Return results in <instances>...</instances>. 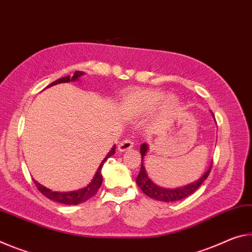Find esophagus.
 I'll return each instance as SVG.
<instances>
[{
  "mask_svg": "<svg viewBox=\"0 0 252 252\" xmlns=\"http://www.w3.org/2000/svg\"><path fill=\"white\" fill-rule=\"evenodd\" d=\"M134 147V143L129 141V139H125V141H123L121 144L118 145V151L119 152H126V151H129L130 148Z\"/></svg>",
  "mask_w": 252,
  "mask_h": 252,
  "instance_id": "34e87169",
  "label": "esophagus"
}]
</instances>
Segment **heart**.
Here are the masks:
<instances>
[{"mask_svg": "<svg viewBox=\"0 0 252 252\" xmlns=\"http://www.w3.org/2000/svg\"><path fill=\"white\" fill-rule=\"evenodd\" d=\"M158 107V119L151 128L156 130L174 118L181 109V101L175 94H165L158 89H135L125 93L121 98V110L128 118L148 116Z\"/></svg>", "mask_w": 252, "mask_h": 252, "instance_id": "b5f03b06", "label": "heart"}]
</instances>
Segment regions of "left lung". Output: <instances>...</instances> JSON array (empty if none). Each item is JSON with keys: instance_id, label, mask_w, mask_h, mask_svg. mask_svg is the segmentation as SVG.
Instances as JSON below:
<instances>
[{"instance_id": "1", "label": "left lung", "mask_w": 252, "mask_h": 252, "mask_svg": "<svg viewBox=\"0 0 252 252\" xmlns=\"http://www.w3.org/2000/svg\"><path fill=\"white\" fill-rule=\"evenodd\" d=\"M210 113H211L212 117L214 119V115L212 111H210ZM148 148H150V146H148V144L146 143H143L141 145L142 164H141V171H139L137 177H136V183H137L138 187L141 188L144 194L152 197V199H155L160 202H166V203H168V202H175V201L182 200L184 197L191 195L192 193H194L196 189L201 187V184L207 180L209 173L211 171L212 162L210 163L208 170L205 171L203 174L199 177V179L195 180L194 182L183 185V187L174 188V189L159 187V185L155 184L153 181L148 177L145 166H144V158H145V156L147 154Z\"/></svg>"}]
</instances>
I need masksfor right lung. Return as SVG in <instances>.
<instances>
[{
    "mask_svg": "<svg viewBox=\"0 0 252 252\" xmlns=\"http://www.w3.org/2000/svg\"><path fill=\"white\" fill-rule=\"evenodd\" d=\"M84 75H85L84 71H76L73 73L72 77L67 76V77L60 78V79L53 81L52 84L49 85L47 88L52 87V86L58 85V84H63V82L65 84V82H70V81H78L80 79V77H82ZM115 151H116V145H114L110 148L108 154L105 156V158L101 160L100 164H99V166L97 168L96 173H94L93 180L90 181L87 187L82 189H76V191H69V192H58V191H52V189L43 187L42 184H40L38 181H35L34 179H33V182H34L35 187L38 188L39 191L42 193L45 197H48V199L59 202V203H63V204H68V205L80 204L82 202L90 199V197H93L97 193V191L102 183V175H101L102 166H104V163L106 160L108 159L110 156H113L115 154Z\"/></svg>",
    "mask_w": 252,
    "mask_h": 252,
    "instance_id": "right-lung-1",
    "label": "right lung"
}]
</instances>
